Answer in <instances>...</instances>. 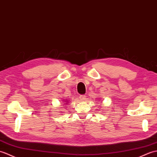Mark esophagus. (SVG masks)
<instances>
[{
	"label": "esophagus",
	"instance_id": "esophagus-1",
	"mask_svg": "<svg viewBox=\"0 0 157 157\" xmlns=\"http://www.w3.org/2000/svg\"><path fill=\"white\" fill-rule=\"evenodd\" d=\"M79 97H80V99H81V101H83V100H85L86 99V95H81L79 96Z\"/></svg>",
	"mask_w": 157,
	"mask_h": 157
}]
</instances>
